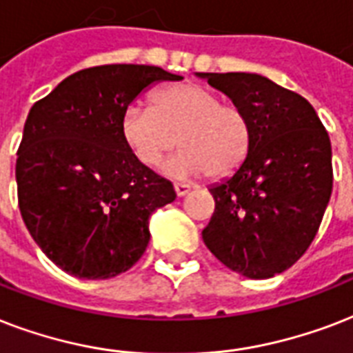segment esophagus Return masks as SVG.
Masks as SVG:
<instances>
[{
    "label": "esophagus",
    "mask_w": 353,
    "mask_h": 353,
    "mask_svg": "<svg viewBox=\"0 0 353 353\" xmlns=\"http://www.w3.org/2000/svg\"><path fill=\"white\" fill-rule=\"evenodd\" d=\"M191 188H193V185H190V184H174V191H176V195L179 196L188 195V193L191 191Z\"/></svg>",
    "instance_id": "34e87169"
}]
</instances>
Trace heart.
<instances>
[{
    "label": "heart",
    "instance_id": "obj_1",
    "mask_svg": "<svg viewBox=\"0 0 353 353\" xmlns=\"http://www.w3.org/2000/svg\"><path fill=\"white\" fill-rule=\"evenodd\" d=\"M121 138L141 165L157 168L176 147L168 169L179 176L206 173L225 179L241 168L252 147L254 127L245 108L196 83H182L152 95L149 106L123 112Z\"/></svg>",
    "mask_w": 353,
    "mask_h": 353
}]
</instances>
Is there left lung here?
<instances>
[{
	"label": "left lung",
	"instance_id": "8db88e82",
	"mask_svg": "<svg viewBox=\"0 0 353 353\" xmlns=\"http://www.w3.org/2000/svg\"><path fill=\"white\" fill-rule=\"evenodd\" d=\"M254 127L252 147L234 176L210 188L215 210L202 239L247 278H272L315 239L332 196V143L315 108L258 73H199Z\"/></svg>",
	"mask_w": 353,
	"mask_h": 353
}]
</instances>
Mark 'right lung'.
I'll use <instances>...</instances> for the list:
<instances>
[{"label":"right lung","instance_id":"1","mask_svg":"<svg viewBox=\"0 0 353 353\" xmlns=\"http://www.w3.org/2000/svg\"><path fill=\"white\" fill-rule=\"evenodd\" d=\"M180 79L157 65H95L32 105L16 160L18 206L68 274L106 280L130 269L151 239L149 215L176 199L169 180L134 158L119 123L147 86Z\"/></svg>","mask_w":353,"mask_h":353}]
</instances>
